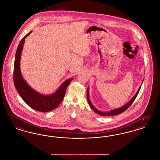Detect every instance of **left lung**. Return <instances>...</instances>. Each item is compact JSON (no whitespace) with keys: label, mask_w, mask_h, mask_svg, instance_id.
<instances>
[{"label":"left lung","mask_w":160,"mask_h":160,"mask_svg":"<svg viewBox=\"0 0 160 160\" xmlns=\"http://www.w3.org/2000/svg\"><path fill=\"white\" fill-rule=\"evenodd\" d=\"M140 88H141V86L139 87V88H138L137 92H136V94H135L134 96L131 99V100H130V101L128 102L124 106H123V107H120V108H117V109H112V110H111V111H108V112H102V111H99L98 109H96V108L92 105V103H91V102L90 101V98H89V90H88V88L87 92V101H88V102L89 105H90V107L92 108V109L94 112H96V113H98V114H100V115H102V116H115V115H118V114H120V113L124 112L125 111H126V109H128V108L131 105V104L133 103V102L134 101L135 98H137V95H138V92H140Z\"/></svg>","instance_id":"1"}]
</instances>
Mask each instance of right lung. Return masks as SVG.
<instances>
[{
	"mask_svg": "<svg viewBox=\"0 0 160 160\" xmlns=\"http://www.w3.org/2000/svg\"><path fill=\"white\" fill-rule=\"evenodd\" d=\"M32 31L26 34L22 39L17 48L14 66V83L21 98L30 107L40 112H48L56 108L64 98L66 91L72 78L64 81L56 92L49 95H42L33 90L23 78L20 68V57L25 39Z\"/></svg>",
	"mask_w": 160,
	"mask_h": 160,
	"instance_id": "right-lung-1",
	"label": "right lung"
}]
</instances>
